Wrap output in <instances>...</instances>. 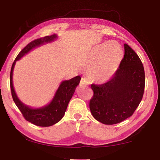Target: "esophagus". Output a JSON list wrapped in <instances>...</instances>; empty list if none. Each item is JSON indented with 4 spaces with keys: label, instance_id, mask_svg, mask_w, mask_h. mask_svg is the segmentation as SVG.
Segmentation results:
<instances>
[{
    "label": "esophagus",
    "instance_id": "obj_1",
    "mask_svg": "<svg viewBox=\"0 0 160 160\" xmlns=\"http://www.w3.org/2000/svg\"><path fill=\"white\" fill-rule=\"evenodd\" d=\"M80 86H87L89 85V80L87 78H82L80 82Z\"/></svg>",
    "mask_w": 160,
    "mask_h": 160
}]
</instances>
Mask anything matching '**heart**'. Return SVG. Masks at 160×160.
Instances as JSON below:
<instances>
[{
	"label": "heart",
	"instance_id": "obj_1",
	"mask_svg": "<svg viewBox=\"0 0 160 160\" xmlns=\"http://www.w3.org/2000/svg\"><path fill=\"white\" fill-rule=\"evenodd\" d=\"M123 57V50L117 43L109 42L97 46L89 61V76L95 82H107L115 74Z\"/></svg>",
	"mask_w": 160,
	"mask_h": 160
}]
</instances>
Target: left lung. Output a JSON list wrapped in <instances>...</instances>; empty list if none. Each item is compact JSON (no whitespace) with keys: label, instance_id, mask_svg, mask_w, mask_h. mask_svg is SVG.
I'll use <instances>...</instances> for the list:
<instances>
[{"label":"left lung","instance_id":"1","mask_svg":"<svg viewBox=\"0 0 160 160\" xmlns=\"http://www.w3.org/2000/svg\"><path fill=\"white\" fill-rule=\"evenodd\" d=\"M123 58L112 79L92 84L90 109L93 117L106 125L118 123L132 115L142 99L145 70L139 56L124 44Z\"/></svg>","mask_w":160,"mask_h":160}]
</instances>
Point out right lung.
I'll return each instance as SVG.
<instances>
[{
	"label": "right lung",
	"mask_w": 160,
	"mask_h": 160,
	"mask_svg": "<svg viewBox=\"0 0 160 160\" xmlns=\"http://www.w3.org/2000/svg\"><path fill=\"white\" fill-rule=\"evenodd\" d=\"M56 37H57V35L52 34L51 36H47L35 39L29 43L19 53L15 61L13 62L11 70H10V84L13 101L15 103L16 106L18 107V109H20L21 113H22L24 118L29 122L38 126L48 127L53 126L55 123H58L63 117L68 103L73 95L76 87L79 85L81 78L79 75H78L70 80L63 81L56 91L55 96L52 101L50 102V104L44 107L39 108V109H32V108L24 104L17 97L12 85V72L16 61L20 59L24 55L28 53L32 48L44 44V43L53 42L54 39H56Z\"/></svg>",
	"instance_id": "right-lung-1"
}]
</instances>
